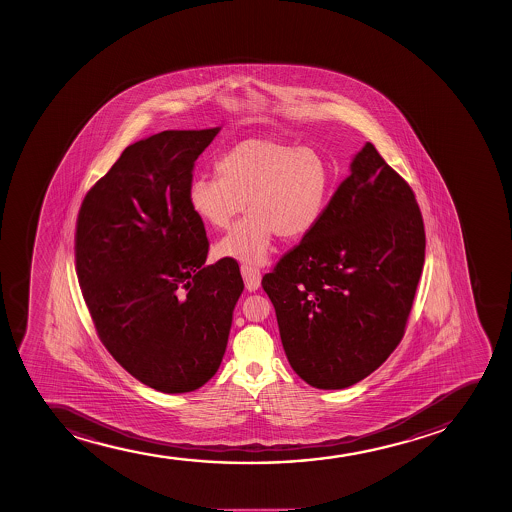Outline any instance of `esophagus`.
<instances>
[{
    "label": "esophagus",
    "instance_id": "obj_1",
    "mask_svg": "<svg viewBox=\"0 0 512 512\" xmlns=\"http://www.w3.org/2000/svg\"><path fill=\"white\" fill-rule=\"evenodd\" d=\"M241 271L247 290H249V292L258 290L259 285H261V271H259V268L251 265H242Z\"/></svg>",
    "mask_w": 512,
    "mask_h": 512
}]
</instances>
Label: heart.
Here are the masks:
<instances>
[{
    "label": "heart",
    "mask_w": 512,
    "mask_h": 512,
    "mask_svg": "<svg viewBox=\"0 0 512 512\" xmlns=\"http://www.w3.org/2000/svg\"><path fill=\"white\" fill-rule=\"evenodd\" d=\"M333 171L318 148L278 138H247L225 150L215 176L194 177L189 205L213 229H229L217 251L242 263H263L275 235L295 239L318 224Z\"/></svg>",
    "instance_id": "b5f03b06"
}]
</instances>
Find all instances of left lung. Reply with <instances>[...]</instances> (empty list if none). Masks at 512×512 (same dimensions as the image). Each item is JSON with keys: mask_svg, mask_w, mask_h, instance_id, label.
<instances>
[{"mask_svg": "<svg viewBox=\"0 0 512 512\" xmlns=\"http://www.w3.org/2000/svg\"><path fill=\"white\" fill-rule=\"evenodd\" d=\"M423 261L415 194L365 143L318 224L261 282L297 376L343 389L384 364L405 335Z\"/></svg>", "mask_w": 512, "mask_h": 512, "instance_id": "obj_1", "label": "left lung"}]
</instances>
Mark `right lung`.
Returning <instances> with one entry per match:
<instances>
[{
    "instance_id": "obj_1",
    "label": "right lung",
    "mask_w": 512,
    "mask_h": 512,
    "mask_svg": "<svg viewBox=\"0 0 512 512\" xmlns=\"http://www.w3.org/2000/svg\"><path fill=\"white\" fill-rule=\"evenodd\" d=\"M218 131L136 141L78 212V283L97 335L123 369L162 393H189L215 376L244 290L235 259L205 265L210 242L189 205L194 162Z\"/></svg>"
}]
</instances>
